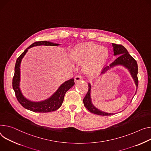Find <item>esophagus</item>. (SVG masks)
Segmentation results:
<instances>
[{
  "label": "esophagus",
  "mask_w": 151,
  "mask_h": 151,
  "mask_svg": "<svg viewBox=\"0 0 151 151\" xmlns=\"http://www.w3.org/2000/svg\"><path fill=\"white\" fill-rule=\"evenodd\" d=\"M83 80V76H81V75H77L75 77V82H79L80 81Z\"/></svg>",
  "instance_id": "1"
}]
</instances>
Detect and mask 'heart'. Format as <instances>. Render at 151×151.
I'll list each match as a JSON object with an SVG mask.
<instances>
[{
    "label": "heart",
    "instance_id": "b5f03b06",
    "mask_svg": "<svg viewBox=\"0 0 151 151\" xmlns=\"http://www.w3.org/2000/svg\"><path fill=\"white\" fill-rule=\"evenodd\" d=\"M72 58L75 62L85 63L87 70L102 68L108 58V51L105 47L93 43L79 45L72 51Z\"/></svg>",
    "mask_w": 151,
    "mask_h": 151
}]
</instances>
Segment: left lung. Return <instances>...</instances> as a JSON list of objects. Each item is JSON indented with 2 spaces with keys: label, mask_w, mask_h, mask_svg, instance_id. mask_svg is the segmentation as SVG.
I'll list each match as a JSON object with an SVG mask.
<instances>
[{
  "label": "left lung",
  "mask_w": 151,
  "mask_h": 151,
  "mask_svg": "<svg viewBox=\"0 0 151 151\" xmlns=\"http://www.w3.org/2000/svg\"><path fill=\"white\" fill-rule=\"evenodd\" d=\"M113 52V56H116L117 58L108 66L105 67L100 76L105 74L106 72L111 68L115 67L116 66H122L125 67L127 69L134 80V84L136 87L135 93L136 94L138 86V79H137V73H138V66L137 64L136 61L129 54L127 49L122 45H116L114 43H112ZM88 91L83 99V103L85 107L88 109L89 111L92 113H94L97 115L100 116H111L116 113H106L103 111L101 109H98L96 107L92 102L91 99V89L92 86L90 83H88ZM134 94V95H135ZM134 97H132V99ZM131 99V101H132Z\"/></svg>",
  "instance_id": "left-lung-1"
}]
</instances>
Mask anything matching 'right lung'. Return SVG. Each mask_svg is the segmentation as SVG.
<instances>
[{"label":"right lung","instance_id":"obj_1","mask_svg":"<svg viewBox=\"0 0 151 151\" xmlns=\"http://www.w3.org/2000/svg\"><path fill=\"white\" fill-rule=\"evenodd\" d=\"M58 46L61 44L54 43L47 41L36 42L27 48L17 58L14 68V75L12 79V87L15 91L16 98L19 103L26 109L35 113H49L58 109L62 105L65 93L74 85V79L72 78L66 81L60 85L55 92H54L49 98L42 101H32L26 98L23 94L20 87V65L22 59L24 57L28 49L38 46Z\"/></svg>","mask_w":151,"mask_h":151}]
</instances>
